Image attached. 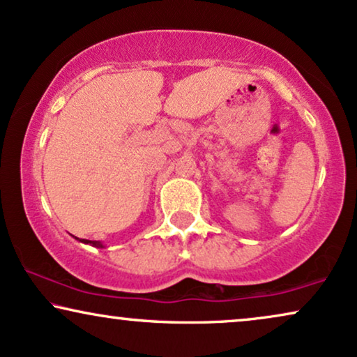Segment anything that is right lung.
Listing matches in <instances>:
<instances>
[{
  "label": "right lung",
  "instance_id": "right-lung-1",
  "mask_svg": "<svg viewBox=\"0 0 357 357\" xmlns=\"http://www.w3.org/2000/svg\"><path fill=\"white\" fill-rule=\"evenodd\" d=\"M80 241H82V243H85V244H90V246H93V248H105L103 244L100 243V241H88V239H80Z\"/></svg>",
  "mask_w": 357,
  "mask_h": 357
}]
</instances>
